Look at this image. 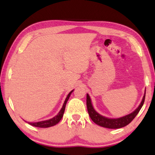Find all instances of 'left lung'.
<instances>
[{
  "mask_svg": "<svg viewBox=\"0 0 155 155\" xmlns=\"http://www.w3.org/2000/svg\"><path fill=\"white\" fill-rule=\"evenodd\" d=\"M145 95L146 90L144 92V95H143V97L142 98V101L139 104V106L133 112H131L130 114L125 115V116L119 117V118H108V117H104L100 114L98 112L95 111V109L94 108L92 104V101L90 95H89V94H87V107L88 114L91 120L95 124H98L101 127L109 129L121 128V127H123L124 126L127 125L129 123H130L131 121L136 117V115L138 114L140 108L143 106V103H144Z\"/></svg>",
  "mask_w": 155,
  "mask_h": 155,
  "instance_id": "obj_1",
  "label": "left lung"
}]
</instances>
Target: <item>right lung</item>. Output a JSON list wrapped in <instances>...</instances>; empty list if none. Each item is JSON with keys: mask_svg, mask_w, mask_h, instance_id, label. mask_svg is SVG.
I'll use <instances>...</instances> for the list:
<instances>
[{"mask_svg": "<svg viewBox=\"0 0 155 155\" xmlns=\"http://www.w3.org/2000/svg\"><path fill=\"white\" fill-rule=\"evenodd\" d=\"M74 90H73L72 91H71L68 93V95H67L66 98H65V101H64V104L63 105V107L61 108L60 111H59V113L54 116L52 118L49 119V120H44V121H40V122H28V124H30L32 126H34V127H52V126L55 125L61 120L62 117H63L64 114V111H65V106H66L67 101L70 97L71 95L73 92H74ZM26 122V121H25Z\"/></svg>", "mask_w": 155, "mask_h": 155, "instance_id": "1", "label": "right lung"}]
</instances>
